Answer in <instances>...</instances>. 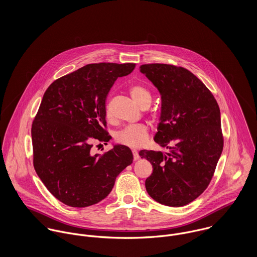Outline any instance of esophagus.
<instances>
[{"label":"esophagus","instance_id":"esophagus-1","mask_svg":"<svg viewBox=\"0 0 257 257\" xmlns=\"http://www.w3.org/2000/svg\"><path fill=\"white\" fill-rule=\"evenodd\" d=\"M133 154H134V160H139L140 159V155H139V153L136 149H133Z\"/></svg>","mask_w":257,"mask_h":257}]
</instances>
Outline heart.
<instances>
[{
	"label": "heart",
	"mask_w": 257,
	"mask_h": 257,
	"mask_svg": "<svg viewBox=\"0 0 257 257\" xmlns=\"http://www.w3.org/2000/svg\"><path fill=\"white\" fill-rule=\"evenodd\" d=\"M128 91L132 98L141 108L147 109L149 107L152 101V96L150 91L146 86L141 84H135L130 87ZM105 116L108 121H112V115L110 113L109 107H106ZM147 139V128L144 124H135L126 126L116 135V142L118 144L131 147L143 146Z\"/></svg>",
	"instance_id": "1"
}]
</instances>
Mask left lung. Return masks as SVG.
<instances>
[{
	"label": "left lung",
	"instance_id": "obj_1",
	"mask_svg": "<svg viewBox=\"0 0 257 257\" xmlns=\"http://www.w3.org/2000/svg\"><path fill=\"white\" fill-rule=\"evenodd\" d=\"M141 72L161 95L154 142L170 152L141 150L152 165L148 195L169 207L197 199L211 182L223 147L219 105L205 84L183 67L144 64Z\"/></svg>",
	"mask_w": 257,
	"mask_h": 257
}]
</instances>
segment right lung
<instances>
[{
  "label": "right lung",
  "instance_id": "add662e5",
  "mask_svg": "<svg viewBox=\"0 0 257 257\" xmlns=\"http://www.w3.org/2000/svg\"><path fill=\"white\" fill-rule=\"evenodd\" d=\"M135 63H93L55 80L45 91L32 125L34 166L47 190L63 204L85 208L110 194L116 176L133 163L117 145L93 154L94 141L107 143L106 99L117 77Z\"/></svg>",
  "mask_w": 257,
  "mask_h": 257
}]
</instances>
